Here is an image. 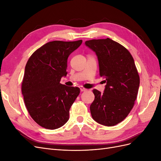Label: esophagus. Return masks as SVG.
Returning <instances> with one entry per match:
<instances>
[{"mask_svg":"<svg viewBox=\"0 0 161 161\" xmlns=\"http://www.w3.org/2000/svg\"><path fill=\"white\" fill-rule=\"evenodd\" d=\"M80 91L81 92H83V91H86L87 89H85L83 86H80Z\"/></svg>","mask_w":161,"mask_h":161,"instance_id":"esophagus-1","label":"esophagus"}]
</instances>
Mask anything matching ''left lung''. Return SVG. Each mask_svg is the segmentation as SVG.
I'll return each instance as SVG.
<instances>
[{"label": "left lung", "mask_w": 161, "mask_h": 161, "mask_svg": "<svg viewBox=\"0 0 161 161\" xmlns=\"http://www.w3.org/2000/svg\"><path fill=\"white\" fill-rule=\"evenodd\" d=\"M85 44L95 53L99 75L106 83L103 93L92 91L91 116L101 125H115L128 116L137 97L140 77L134 58L125 47L109 38L86 41Z\"/></svg>", "instance_id": "left-lung-1"}]
</instances>
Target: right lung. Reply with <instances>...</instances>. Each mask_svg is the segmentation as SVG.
<instances>
[{
	"label": "right lung",
	"mask_w": 161,
	"mask_h": 161,
	"mask_svg": "<svg viewBox=\"0 0 161 161\" xmlns=\"http://www.w3.org/2000/svg\"><path fill=\"white\" fill-rule=\"evenodd\" d=\"M50 42L28 60L22 82V95L29 114L42 127L55 130L69 119V111L80 93L79 87L60 83L67 75V60L82 43Z\"/></svg>",
	"instance_id": "right-lung-1"
}]
</instances>
